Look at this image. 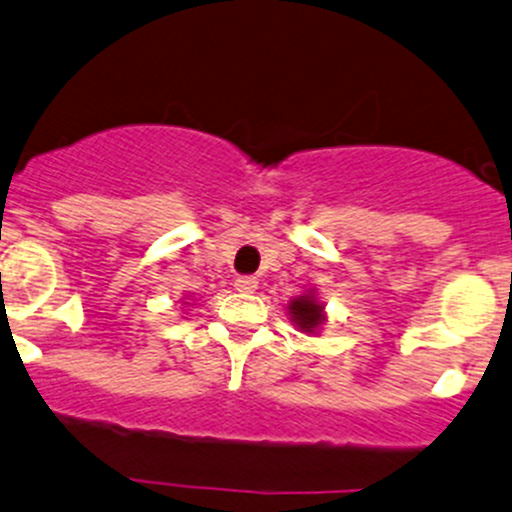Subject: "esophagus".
Returning a JSON list of instances; mask_svg holds the SVG:
<instances>
[{
  "label": "esophagus",
  "mask_w": 512,
  "mask_h": 512,
  "mask_svg": "<svg viewBox=\"0 0 512 512\" xmlns=\"http://www.w3.org/2000/svg\"><path fill=\"white\" fill-rule=\"evenodd\" d=\"M234 288L239 290V293H254L258 288V280L254 276H239L234 280Z\"/></svg>",
  "instance_id": "obj_1"
}]
</instances>
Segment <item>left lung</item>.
<instances>
[{
  "label": "left lung",
  "instance_id": "obj_1",
  "mask_svg": "<svg viewBox=\"0 0 512 512\" xmlns=\"http://www.w3.org/2000/svg\"><path fill=\"white\" fill-rule=\"evenodd\" d=\"M288 315L293 320L295 327L305 334H317L322 329V324L327 322V315H324V305L317 300L315 288L305 290V293L298 295L288 302Z\"/></svg>",
  "mask_w": 512,
  "mask_h": 512
}]
</instances>
